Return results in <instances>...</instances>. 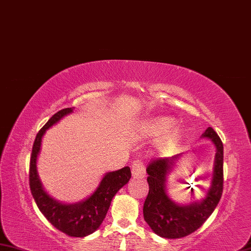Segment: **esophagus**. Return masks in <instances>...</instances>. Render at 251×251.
<instances>
[{"instance_id":"1","label":"esophagus","mask_w":251,"mask_h":251,"mask_svg":"<svg viewBox=\"0 0 251 251\" xmlns=\"http://www.w3.org/2000/svg\"><path fill=\"white\" fill-rule=\"evenodd\" d=\"M132 176L133 178H144L146 176V170L144 163L141 159H136L132 164Z\"/></svg>"}]
</instances>
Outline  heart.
I'll return each instance as SVG.
<instances>
[{"label": "heart", "instance_id": "obj_1", "mask_svg": "<svg viewBox=\"0 0 251 251\" xmlns=\"http://www.w3.org/2000/svg\"><path fill=\"white\" fill-rule=\"evenodd\" d=\"M172 124V119L169 118H154V119L150 120L145 126V130L151 135L158 134L160 132L166 129L169 125ZM181 130L179 126H170L166 131V133L163 136L162 141H160V145L165 149L172 148L174 144H176V142L180 138Z\"/></svg>", "mask_w": 251, "mask_h": 251}]
</instances>
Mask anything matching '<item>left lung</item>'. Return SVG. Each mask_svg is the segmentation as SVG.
Segmentation results:
<instances>
[{"mask_svg": "<svg viewBox=\"0 0 251 251\" xmlns=\"http://www.w3.org/2000/svg\"><path fill=\"white\" fill-rule=\"evenodd\" d=\"M202 136L210 139L215 144L216 155L211 187L201 201L179 205L169 199L165 190L167 175L180 155L172 158L153 159L146 168L150 190L143 205V215L146 223L160 237L175 239L192 234L201 227L219 204L224 182L223 143L211 126L207 127Z\"/></svg>", "mask_w": 251, "mask_h": 251, "instance_id": "8db88e82", "label": "left lung"}]
</instances>
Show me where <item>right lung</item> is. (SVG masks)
<instances>
[{
	"label": "right lung",
	"mask_w": 251,
	"mask_h": 251,
	"mask_svg": "<svg viewBox=\"0 0 251 251\" xmlns=\"http://www.w3.org/2000/svg\"><path fill=\"white\" fill-rule=\"evenodd\" d=\"M72 111V108H64L54 113L37 133L30 156L29 186L38 209L56 229L71 237H85L101 225L109 210L112 198L130 180L131 170L130 167H124L116 172L107 173L95 192L82 202L63 204L52 199L44 190L38 176L37 156L40 151L41 139L47 129Z\"/></svg>",
	"instance_id": "add662e5"
}]
</instances>
